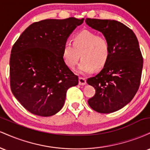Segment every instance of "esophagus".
<instances>
[{"label": "esophagus", "instance_id": "esophagus-1", "mask_svg": "<svg viewBox=\"0 0 150 150\" xmlns=\"http://www.w3.org/2000/svg\"><path fill=\"white\" fill-rule=\"evenodd\" d=\"M86 83H87V82H86L85 78H84V77H79V85H85Z\"/></svg>", "mask_w": 150, "mask_h": 150}]
</instances>
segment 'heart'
I'll return each mask as SVG.
<instances>
[{"label":"heart","mask_w":150,"mask_h":150,"mask_svg":"<svg viewBox=\"0 0 150 150\" xmlns=\"http://www.w3.org/2000/svg\"><path fill=\"white\" fill-rule=\"evenodd\" d=\"M110 53L108 41L103 36L83 30L74 36L73 43L66 41L63 49V57L67 66L75 68L79 59L82 58L77 73L87 75L95 69H100L108 61Z\"/></svg>","instance_id":"b5f03b06"}]
</instances>
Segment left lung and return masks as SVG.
Wrapping results in <instances>:
<instances>
[{
    "mask_svg": "<svg viewBox=\"0 0 150 150\" xmlns=\"http://www.w3.org/2000/svg\"><path fill=\"white\" fill-rule=\"evenodd\" d=\"M85 22L101 32L110 46L104 68L87 80L96 90L88 104L97 112L113 113L128 104L140 87L143 58L138 41L132 30L120 22L90 18Z\"/></svg>",
    "mask_w": 150,
    "mask_h": 150,
    "instance_id": "left-lung-1",
    "label": "left lung"
}]
</instances>
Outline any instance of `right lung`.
Wrapping results in <instances>:
<instances>
[{"mask_svg":"<svg viewBox=\"0 0 150 150\" xmlns=\"http://www.w3.org/2000/svg\"><path fill=\"white\" fill-rule=\"evenodd\" d=\"M85 19H48L22 32L11 50L10 88L24 108L40 116L56 114L63 106L67 90L78 77L65 64L63 49L70 34Z\"/></svg>","mask_w":150,"mask_h":150,"instance_id":"right-lung-1","label":"right lung"}]
</instances>
